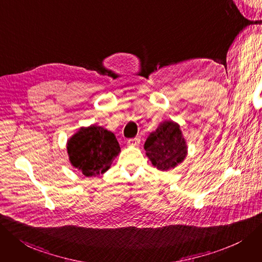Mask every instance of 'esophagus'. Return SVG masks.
Instances as JSON below:
<instances>
[{
  "mask_svg": "<svg viewBox=\"0 0 262 262\" xmlns=\"http://www.w3.org/2000/svg\"><path fill=\"white\" fill-rule=\"evenodd\" d=\"M140 142H141V140H140L139 138H133V139H129L127 143H128L130 146H139Z\"/></svg>",
  "mask_w": 262,
  "mask_h": 262,
  "instance_id": "obj_1",
  "label": "esophagus"
}]
</instances>
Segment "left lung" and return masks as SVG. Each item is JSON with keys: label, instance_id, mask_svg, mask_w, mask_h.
Masks as SVG:
<instances>
[{"label": "left lung", "instance_id": "1", "mask_svg": "<svg viewBox=\"0 0 262 262\" xmlns=\"http://www.w3.org/2000/svg\"><path fill=\"white\" fill-rule=\"evenodd\" d=\"M144 148L151 163L161 171L176 166L187 156V146L180 125L173 121H164L151 132Z\"/></svg>", "mask_w": 262, "mask_h": 262}]
</instances>
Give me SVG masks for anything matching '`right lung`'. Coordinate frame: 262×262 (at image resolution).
Here are the masks:
<instances>
[{
    "instance_id": "1",
    "label": "right lung",
    "mask_w": 262,
    "mask_h": 262,
    "mask_svg": "<svg viewBox=\"0 0 262 262\" xmlns=\"http://www.w3.org/2000/svg\"><path fill=\"white\" fill-rule=\"evenodd\" d=\"M119 151L114 133L98 125L81 128L68 142L71 163L88 177L105 173Z\"/></svg>"
}]
</instances>
